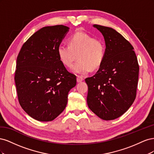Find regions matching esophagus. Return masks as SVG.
<instances>
[{
	"label": "esophagus",
	"instance_id": "obj_1",
	"mask_svg": "<svg viewBox=\"0 0 154 154\" xmlns=\"http://www.w3.org/2000/svg\"><path fill=\"white\" fill-rule=\"evenodd\" d=\"M83 79H84V78H83V77L80 76H77V82L80 83V82H82L83 80Z\"/></svg>",
	"mask_w": 154,
	"mask_h": 154
}]
</instances>
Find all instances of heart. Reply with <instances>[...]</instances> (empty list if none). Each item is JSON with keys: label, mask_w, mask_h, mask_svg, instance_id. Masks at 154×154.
Masks as SVG:
<instances>
[{"label": "heart", "mask_w": 154, "mask_h": 154, "mask_svg": "<svg viewBox=\"0 0 154 154\" xmlns=\"http://www.w3.org/2000/svg\"><path fill=\"white\" fill-rule=\"evenodd\" d=\"M69 45L60 44L57 53L60 62L66 67H71L78 56V62L73 66L74 74H87L98 69L105 57V45L101 39L84 31H78L70 37Z\"/></svg>", "instance_id": "obj_1"}]
</instances>
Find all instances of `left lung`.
I'll return each instance as SVG.
<instances>
[{"label": "left lung", "instance_id": "obj_1", "mask_svg": "<svg viewBox=\"0 0 154 154\" xmlns=\"http://www.w3.org/2000/svg\"><path fill=\"white\" fill-rule=\"evenodd\" d=\"M104 37L105 57L94 76L85 79L88 108L103 120H113L128 110L136 96L139 65L129 42L109 27L93 25Z\"/></svg>", "mask_w": 154, "mask_h": 154}]
</instances>
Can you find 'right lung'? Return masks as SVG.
Segmentation results:
<instances>
[{"instance_id":"1","label":"right lung","mask_w":154,"mask_h":154,"mask_svg":"<svg viewBox=\"0 0 154 154\" xmlns=\"http://www.w3.org/2000/svg\"><path fill=\"white\" fill-rule=\"evenodd\" d=\"M69 27L46 26L35 32L22 45L17 59L15 82L22 108L39 122H51L67 103L76 78L67 71L57 53Z\"/></svg>"}]
</instances>
